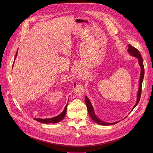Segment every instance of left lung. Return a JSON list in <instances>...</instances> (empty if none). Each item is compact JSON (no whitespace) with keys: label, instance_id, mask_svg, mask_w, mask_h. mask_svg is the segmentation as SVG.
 Listing matches in <instances>:
<instances>
[{"label":"left lung","instance_id":"obj_1","mask_svg":"<svg viewBox=\"0 0 153 153\" xmlns=\"http://www.w3.org/2000/svg\"><path fill=\"white\" fill-rule=\"evenodd\" d=\"M128 51L129 52V53L132 55L133 56H134V57L137 58L139 60V64L141 68V74H140V85H139V89H138V95H137V102H136L135 105L134 106L133 108L138 105V103H139V101L140 100V97H141V89H142V83H143V80L144 78V65H143V58L142 56L140 53V51L135 48L134 47L132 46L131 45H128ZM85 102L87 105V108L88 110V112H89V114L90 115V117H91V118L94 120L95 122H96L97 123L99 124V125H114L117 123L118 122H115L114 123H106L104 122L102 120H99L97 117L95 116L94 111V108L93 107L92 105V104L90 102V100H89V99L87 98V97L86 96L85 98Z\"/></svg>","mask_w":153,"mask_h":153}]
</instances>
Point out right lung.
I'll return each mask as SVG.
<instances>
[{
    "mask_svg": "<svg viewBox=\"0 0 153 153\" xmlns=\"http://www.w3.org/2000/svg\"><path fill=\"white\" fill-rule=\"evenodd\" d=\"M17 51L16 53V55H15V59L17 57ZM67 106H68V103L66 106L64 108V110L62 111V113L60 114L59 115H58V116H56L55 117H53L51 118H46V119H40V118H35V120L38 122H39L41 123H58L63 119V118L65 116L66 114V110H67Z\"/></svg>",
    "mask_w": 153,
    "mask_h": 153,
    "instance_id": "add662e5",
    "label": "right lung"
}]
</instances>
